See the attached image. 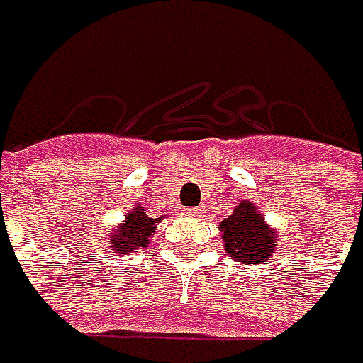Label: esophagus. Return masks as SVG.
<instances>
[{"mask_svg": "<svg viewBox=\"0 0 363 363\" xmlns=\"http://www.w3.org/2000/svg\"><path fill=\"white\" fill-rule=\"evenodd\" d=\"M186 214H188V216H200V214H202V210H200V208H186Z\"/></svg>", "mask_w": 363, "mask_h": 363, "instance_id": "34e87169", "label": "esophagus"}]
</instances>
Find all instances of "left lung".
I'll return each instance as SVG.
<instances>
[{
    "label": "left lung",
    "instance_id": "1",
    "mask_svg": "<svg viewBox=\"0 0 363 363\" xmlns=\"http://www.w3.org/2000/svg\"><path fill=\"white\" fill-rule=\"evenodd\" d=\"M227 255L241 263L265 262L278 243V237L263 225V216L249 202H241L227 220L220 223Z\"/></svg>",
    "mask_w": 363,
    "mask_h": 363
}]
</instances>
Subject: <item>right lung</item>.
I'll use <instances>...</instances> for the list:
<instances>
[{
  "mask_svg": "<svg viewBox=\"0 0 363 363\" xmlns=\"http://www.w3.org/2000/svg\"><path fill=\"white\" fill-rule=\"evenodd\" d=\"M161 220V218H159ZM155 223L157 218H149L143 214V208H136L126 214V220L122 223L118 230L110 235V247L118 253H128L140 247H147L151 241V235L155 233Z\"/></svg>",
  "mask_w": 363,
  "mask_h": 363,
  "instance_id": "add662e5",
  "label": "right lung"
}]
</instances>
